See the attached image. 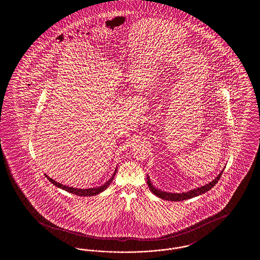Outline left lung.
<instances>
[{"instance_id":"1","label":"left lung","mask_w":260,"mask_h":260,"mask_svg":"<svg viewBox=\"0 0 260 260\" xmlns=\"http://www.w3.org/2000/svg\"><path fill=\"white\" fill-rule=\"evenodd\" d=\"M222 173L223 171L210 183L198 187V188H196L194 190H191L189 192H183V193H168V192H164V191L159 190V189H156L153 186V184L151 183V180H150L149 177H147V184H148L149 189L152 191V193H154L159 198L162 199V200H167V201H173V202H177L178 201V202H180V201H184V200H187V199L193 198V197H196V196H199V195L205 194L206 192L210 191V189L218 182V180H219L220 176L222 175Z\"/></svg>"}]
</instances>
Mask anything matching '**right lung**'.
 Listing matches in <instances>:
<instances>
[{"mask_svg": "<svg viewBox=\"0 0 260 260\" xmlns=\"http://www.w3.org/2000/svg\"><path fill=\"white\" fill-rule=\"evenodd\" d=\"M117 173V169L115 170V172L114 173L112 174L111 178L108 180V181H106L104 184H102L101 186H99V187H94V188H88V189H81V188H74V187H69V186L63 185V184H60V183H58L57 181H55V180H53V179H51L50 177H49L47 174H46V177L50 180V182L53 184V185L56 186V187H58V188H61L63 190H65V191H67V192H69V193H72V194H75V195H77V196H94V195H99V193H101V192H103L108 186L111 184L112 181H113V179H114V176H115V174Z\"/></svg>", "mask_w": 260, "mask_h": 260, "instance_id": "add662e5", "label": "right lung"}]
</instances>
